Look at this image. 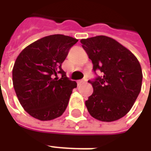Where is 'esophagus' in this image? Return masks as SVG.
Returning a JSON list of instances; mask_svg holds the SVG:
<instances>
[{"label": "esophagus", "mask_w": 151, "mask_h": 151, "mask_svg": "<svg viewBox=\"0 0 151 151\" xmlns=\"http://www.w3.org/2000/svg\"><path fill=\"white\" fill-rule=\"evenodd\" d=\"M86 82V81L85 80H81V81H78V85H81V84H83V83Z\"/></svg>", "instance_id": "34e87169"}]
</instances>
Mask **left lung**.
I'll use <instances>...</instances> for the list:
<instances>
[{
	"label": "left lung",
	"mask_w": 151,
	"mask_h": 151,
	"mask_svg": "<svg viewBox=\"0 0 151 151\" xmlns=\"http://www.w3.org/2000/svg\"><path fill=\"white\" fill-rule=\"evenodd\" d=\"M93 64L102 75L89 80L93 93L85 101L91 116L114 122L131 110L141 90L143 73L136 57L114 39L96 36L81 40Z\"/></svg>",
	"instance_id": "1"
}]
</instances>
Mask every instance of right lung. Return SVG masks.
<instances>
[{"mask_svg":"<svg viewBox=\"0 0 151 151\" xmlns=\"http://www.w3.org/2000/svg\"><path fill=\"white\" fill-rule=\"evenodd\" d=\"M78 41L63 34L50 35L30 44L17 57L13 86L20 104L34 118L50 121L66 110L77 83L66 77L62 63Z\"/></svg>","mask_w":151,"mask_h":151,"instance_id":"1","label":"right lung"}]
</instances>
